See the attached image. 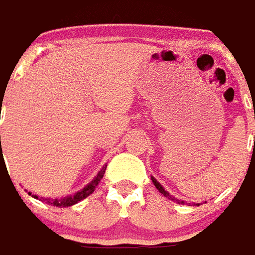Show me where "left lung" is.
Instances as JSON below:
<instances>
[{
    "label": "left lung",
    "mask_w": 255,
    "mask_h": 255,
    "mask_svg": "<svg viewBox=\"0 0 255 255\" xmlns=\"http://www.w3.org/2000/svg\"><path fill=\"white\" fill-rule=\"evenodd\" d=\"M151 180H152L153 185H155V187H156V189H158V191H159L160 194L163 195V196H166V198H169V199H170V200H174V202H176V203H180V205H184V203H185V202H184V200H181V199H177V198H174V196H173V195L169 194V192H167V191H166V189L163 188V187H162V185H160V182L158 181V180H156V178H155V177L151 176ZM205 203H206V202H205ZM188 205H198V206H199L200 203H195V202H192V203H188Z\"/></svg>",
    "instance_id": "left-lung-1"
}]
</instances>
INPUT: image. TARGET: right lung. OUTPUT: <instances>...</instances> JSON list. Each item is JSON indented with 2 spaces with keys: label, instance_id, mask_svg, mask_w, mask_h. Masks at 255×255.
Returning a JSON list of instances; mask_svg holds the SVG:
<instances>
[{
  "label": "right lung",
  "instance_id": "add662e5",
  "mask_svg": "<svg viewBox=\"0 0 255 255\" xmlns=\"http://www.w3.org/2000/svg\"><path fill=\"white\" fill-rule=\"evenodd\" d=\"M1 151H2V148H1ZM106 167L107 165L103 166L102 170L97 173V176L92 180V181L88 184V185H85L84 188L78 191V192H75L73 195H67V196H63V198H56V199H52V198H39L38 195H32L31 192H28V195H31L34 199H39L45 202V203H48V205L56 206V207H70V206L77 205L78 202L81 200H84L85 198H88L90 194H93L95 192L96 187L99 185V182L102 181L103 176H104V173H106Z\"/></svg>",
  "mask_w": 255,
  "mask_h": 255
}]
</instances>
